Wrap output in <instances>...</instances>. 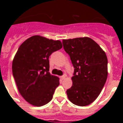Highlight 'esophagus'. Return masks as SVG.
<instances>
[{
  "instance_id": "obj_1",
  "label": "esophagus",
  "mask_w": 123,
  "mask_h": 123,
  "mask_svg": "<svg viewBox=\"0 0 123 123\" xmlns=\"http://www.w3.org/2000/svg\"><path fill=\"white\" fill-rule=\"evenodd\" d=\"M65 75H63V76H60V79H62V80H63L65 78Z\"/></svg>"
}]
</instances>
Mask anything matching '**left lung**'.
<instances>
[{
  "label": "left lung",
  "instance_id": "1",
  "mask_svg": "<svg viewBox=\"0 0 123 123\" xmlns=\"http://www.w3.org/2000/svg\"><path fill=\"white\" fill-rule=\"evenodd\" d=\"M62 43L74 68L73 85L67 91L68 99L76 105L87 106L98 97L106 82V55L89 37L64 39Z\"/></svg>",
  "mask_w": 123,
  "mask_h": 123
}]
</instances>
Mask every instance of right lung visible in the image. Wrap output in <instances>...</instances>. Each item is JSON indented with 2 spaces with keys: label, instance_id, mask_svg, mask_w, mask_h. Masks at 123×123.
I'll use <instances>...</instances> for the list:
<instances>
[{
  "label": "right lung",
  "instance_id": "obj_1",
  "mask_svg": "<svg viewBox=\"0 0 123 123\" xmlns=\"http://www.w3.org/2000/svg\"><path fill=\"white\" fill-rule=\"evenodd\" d=\"M62 48L60 41L40 36L28 38L18 48L13 60V76L21 96L28 103L41 106L53 98L59 78L49 73V58Z\"/></svg>",
  "mask_w": 123,
  "mask_h": 123
}]
</instances>
